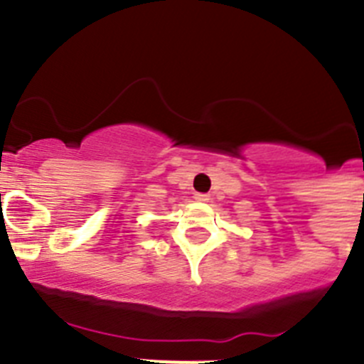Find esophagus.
<instances>
[{
    "label": "esophagus",
    "instance_id": "34e87169",
    "mask_svg": "<svg viewBox=\"0 0 364 364\" xmlns=\"http://www.w3.org/2000/svg\"><path fill=\"white\" fill-rule=\"evenodd\" d=\"M195 200H197V202H208V200H210V195H205V193H195Z\"/></svg>",
    "mask_w": 364,
    "mask_h": 364
}]
</instances>
